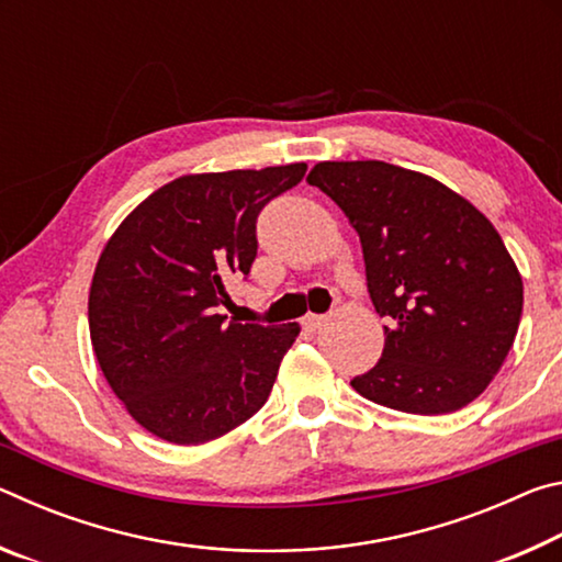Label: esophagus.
Masks as SVG:
<instances>
[{
	"label": "esophagus",
	"instance_id": "obj_1",
	"mask_svg": "<svg viewBox=\"0 0 562 562\" xmlns=\"http://www.w3.org/2000/svg\"><path fill=\"white\" fill-rule=\"evenodd\" d=\"M325 315H307V317H302V325L307 327V329H319L322 325H325Z\"/></svg>",
	"mask_w": 562,
	"mask_h": 562
}]
</instances>
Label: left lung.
<instances>
[{"label": "left lung", "mask_w": 562, "mask_h": 562, "mask_svg": "<svg viewBox=\"0 0 562 562\" xmlns=\"http://www.w3.org/2000/svg\"><path fill=\"white\" fill-rule=\"evenodd\" d=\"M359 233L367 290L386 319L382 359L351 386L406 414H449L491 384L516 339L522 280L488 217L439 180L384 160L307 176Z\"/></svg>", "instance_id": "8db88e82"}]
</instances>
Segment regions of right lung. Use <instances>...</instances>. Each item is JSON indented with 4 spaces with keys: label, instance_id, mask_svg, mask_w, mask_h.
Returning <instances> with one entry per match:
<instances>
[{
    "label": "right lung",
    "instance_id": "1",
    "mask_svg": "<svg viewBox=\"0 0 562 562\" xmlns=\"http://www.w3.org/2000/svg\"><path fill=\"white\" fill-rule=\"evenodd\" d=\"M304 170L183 176L148 195L103 247L91 345L113 394L158 439L205 443L268 402L300 325H240L221 307L225 282L250 274L262 207Z\"/></svg>",
    "mask_w": 562,
    "mask_h": 562
}]
</instances>
